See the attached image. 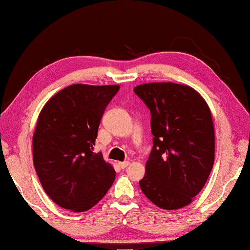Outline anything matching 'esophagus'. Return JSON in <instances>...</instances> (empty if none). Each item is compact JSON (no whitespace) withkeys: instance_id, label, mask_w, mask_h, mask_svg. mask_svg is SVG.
<instances>
[{"instance_id":"obj_1","label":"esophagus","mask_w":250,"mask_h":250,"mask_svg":"<svg viewBox=\"0 0 250 250\" xmlns=\"http://www.w3.org/2000/svg\"><path fill=\"white\" fill-rule=\"evenodd\" d=\"M128 165H129V161H123V163H118V166H120L121 169L127 168Z\"/></svg>"}]
</instances>
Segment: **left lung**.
Masks as SVG:
<instances>
[{
  "mask_svg": "<svg viewBox=\"0 0 250 250\" xmlns=\"http://www.w3.org/2000/svg\"><path fill=\"white\" fill-rule=\"evenodd\" d=\"M134 92L150 109L151 152L139 186L160 208L187 207L203 189L214 164V126L204 99L191 86L146 83Z\"/></svg>",
  "mask_w": 250,
  "mask_h": 250,
  "instance_id": "1",
  "label": "left lung"
}]
</instances>
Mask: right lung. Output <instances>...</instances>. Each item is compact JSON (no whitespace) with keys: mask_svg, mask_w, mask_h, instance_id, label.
Segmentation results:
<instances>
[{"mask_svg":"<svg viewBox=\"0 0 250 250\" xmlns=\"http://www.w3.org/2000/svg\"><path fill=\"white\" fill-rule=\"evenodd\" d=\"M120 85L72 84L48 101L33 137L35 170L56 204L84 212L103 199L115 170L93 152L100 122Z\"/></svg>","mask_w":250,"mask_h":250,"instance_id":"add662e5","label":"right lung"}]
</instances>
